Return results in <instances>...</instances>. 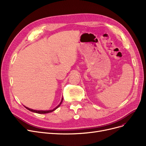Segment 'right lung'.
I'll list each match as a JSON object with an SVG mask.
<instances>
[{"mask_svg": "<svg viewBox=\"0 0 146 146\" xmlns=\"http://www.w3.org/2000/svg\"><path fill=\"white\" fill-rule=\"evenodd\" d=\"M62 100H63V98H62V99H61V103L56 106L55 108H54V109H52V110H33V109H29V108H28V107H26V106H24L25 107H26V108L27 109V110H30V111H32V112H35V113H39V114H45V113H50V112H52L53 111H54L55 110H56V109L58 108V107H60V106L61 104V103H62Z\"/></svg>", "mask_w": 146, "mask_h": 146, "instance_id": "1", "label": "right lung"}]
</instances>
